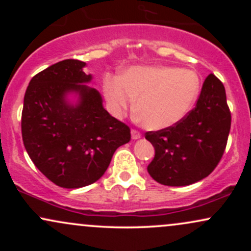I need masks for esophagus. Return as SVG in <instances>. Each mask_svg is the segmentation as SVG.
Returning <instances> with one entry per match:
<instances>
[{
	"instance_id": "esophagus-1",
	"label": "esophagus",
	"mask_w": 251,
	"mask_h": 251,
	"mask_svg": "<svg viewBox=\"0 0 251 251\" xmlns=\"http://www.w3.org/2000/svg\"><path fill=\"white\" fill-rule=\"evenodd\" d=\"M131 134H132V139H134V140L140 139V138H142V133H140L138 129H132Z\"/></svg>"
}]
</instances>
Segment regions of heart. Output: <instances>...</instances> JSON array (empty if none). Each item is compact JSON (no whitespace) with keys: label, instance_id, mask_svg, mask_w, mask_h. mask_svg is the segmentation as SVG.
Listing matches in <instances>:
<instances>
[{"label":"heart","instance_id":"heart-1","mask_svg":"<svg viewBox=\"0 0 251 251\" xmlns=\"http://www.w3.org/2000/svg\"><path fill=\"white\" fill-rule=\"evenodd\" d=\"M103 91L114 114L133 106L146 128L163 129L177 125L194 107L201 80L194 71L168 66L132 67L122 76L107 75Z\"/></svg>","mask_w":251,"mask_h":251}]
</instances>
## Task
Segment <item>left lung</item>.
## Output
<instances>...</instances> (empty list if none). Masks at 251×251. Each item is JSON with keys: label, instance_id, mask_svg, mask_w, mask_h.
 <instances>
[{"label": "left lung", "instance_id": "1", "mask_svg": "<svg viewBox=\"0 0 251 251\" xmlns=\"http://www.w3.org/2000/svg\"><path fill=\"white\" fill-rule=\"evenodd\" d=\"M230 126L226 88L210 74L196 106L180 123L145 133L155 150L148 166L150 176L168 186L190 185L208 177L226 151Z\"/></svg>", "mask_w": 251, "mask_h": 251}]
</instances>
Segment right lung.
I'll use <instances>...</instances> for the list:
<instances>
[{"mask_svg":"<svg viewBox=\"0 0 251 251\" xmlns=\"http://www.w3.org/2000/svg\"><path fill=\"white\" fill-rule=\"evenodd\" d=\"M86 63L68 59L31 77L24 100L22 139L31 162L57 186L77 189L99 179L131 129L102 107L99 92L88 82ZM68 91L80 102L67 104Z\"/></svg>","mask_w":251,"mask_h":251,"instance_id":"add662e5","label":"right lung"}]
</instances>
